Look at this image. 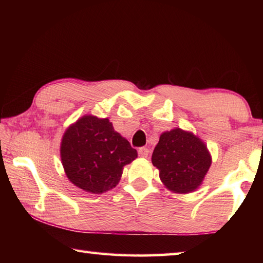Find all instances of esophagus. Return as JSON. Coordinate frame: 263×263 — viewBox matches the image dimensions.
Returning a JSON list of instances; mask_svg holds the SVG:
<instances>
[{"label": "esophagus", "mask_w": 263, "mask_h": 263, "mask_svg": "<svg viewBox=\"0 0 263 263\" xmlns=\"http://www.w3.org/2000/svg\"><path fill=\"white\" fill-rule=\"evenodd\" d=\"M138 154H139V156H140L141 158H147V157H148V155H149V149L144 148V147L139 148V150H138Z\"/></svg>", "instance_id": "esophagus-1"}]
</instances>
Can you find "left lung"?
I'll return each mask as SVG.
<instances>
[{"mask_svg": "<svg viewBox=\"0 0 263 263\" xmlns=\"http://www.w3.org/2000/svg\"><path fill=\"white\" fill-rule=\"evenodd\" d=\"M153 165L159 170L160 181L175 193H190L202 184L211 165L204 142L180 127L161 133L155 147Z\"/></svg>", "mask_w": 263, "mask_h": 263, "instance_id": "1", "label": "left lung"}]
</instances>
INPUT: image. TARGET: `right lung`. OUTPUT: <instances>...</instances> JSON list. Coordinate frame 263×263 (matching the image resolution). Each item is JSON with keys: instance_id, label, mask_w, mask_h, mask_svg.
Here are the masks:
<instances>
[{"instance_id": "obj_1", "label": "right lung", "mask_w": 263, "mask_h": 263, "mask_svg": "<svg viewBox=\"0 0 263 263\" xmlns=\"http://www.w3.org/2000/svg\"><path fill=\"white\" fill-rule=\"evenodd\" d=\"M61 159L70 182L90 193H103L120 182L123 167L138 157L108 119L85 115L71 124L61 142Z\"/></svg>"}]
</instances>
